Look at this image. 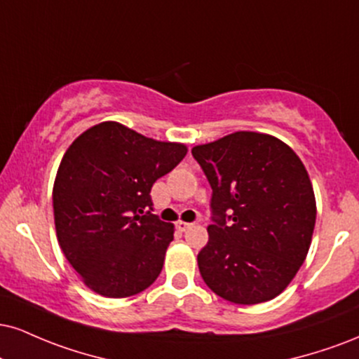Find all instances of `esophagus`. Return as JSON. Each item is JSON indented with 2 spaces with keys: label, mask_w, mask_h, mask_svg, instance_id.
I'll list each match as a JSON object with an SVG mask.
<instances>
[{
  "label": "esophagus",
  "mask_w": 359,
  "mask_h": 359,
  "mask_svg": "<svg viewBox=\"0 0 359 359\" xmlns=\"http://www.w3.org/2000/svg\"><path fill=\"white\" fill-rule=\"evenodd\" d=\"M191 227H192V224H191V222H182V221L177 222V229H179L180 232L189 231V229H191Z\"/></svg>",
  "instance_id": "obj_1"
}]
</instances>
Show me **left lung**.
Returning a JSON list of instances; mask_svg holds the SVG:
<instances>
[{
	"label": "left lung",
	"mask_w": 359,
	"mask_h": 359,
	"mask_svg": "<svg viewBox=\"0 0 359 359\" xmlns=\"http://www.w3.org/2000/svg\"><path fill=\"white\" fill-rule=\"evenodd\" d=\"M212 187L202 279L236 304L274 299L303 266L316 224L308 170L291 147L257 132H236L192 149Z\"/></svg>",
	"instance_id": "obj_1"
}]
</instances>
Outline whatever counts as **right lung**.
Instances as JSON below:
<instances>
[{
  "instance_id": "add662e5",
  "label": "right lung",
  "mask_w": 359,
  "mask_h": 359,
  "mask_svg": "<svg viewBox=\"0 0 359 359\" xmlns=\"http://www.w3.org/2000/svg\"><path fill=\"white\" fill-rule=\"evenodd\" d=\"M185 154L118 122L93 125L68 147L53 185L56 237L97 294L128 297L158 278L174 224L150 212V191Z\"/></svg>"
}]
</instances>
